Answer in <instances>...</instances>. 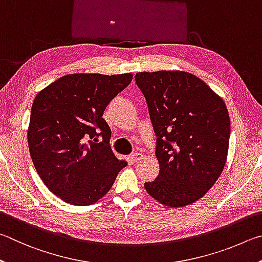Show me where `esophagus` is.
<instances>
[{
    "mask_svg": "<svg viewBox=\"0 0 262 262\" xmlns=\"http://www.w3.org/2000/svg\"><path fill=\"white\" fill-rule=\"evenodd\" d=\"M143 158H144V154L138 153V152L134 153V154L131 155V160H132V161H134V162H138V161H140V160L143 159Z\"/></svg>",
    "mask_w": 262,
    "mask_h": 262,
    "instance_id": "1",
    "label": "esophagus"
}]
</instances>
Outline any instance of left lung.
<instances>
[{
  "label": "left lung",
  "instance_id": "obj_1",
  "mask_svg": "<svg viewBox=\"0 0 262 262\" xmlns=\"http://www.w3.org/2000/svg\"><path fill=\"white\" fill-rule=\"evenodd\" d=\"M135 78L147 102L160 163L157 180L145 183V189L168 207L194 203L214 185L227 161V105L189 72H139Z\"/></svg>",
  "mask_w": 262,
  "mask_h": 262
}]
</instances>
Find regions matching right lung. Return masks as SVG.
Instances as JSON below:
<instances>
[{
	"mask_svg": "<svg viewBox=\"0 0 262 262\" xmlns=\"http://www.w3.org/2000/svg\"><path fill=\"white\" fill-rule=\"evenodd\" d=\"M132 77L68 75L35 96L27 131L30 154L45 185L66 203H96L127 164L114 155L102 115Z\"/></svg>",
	"mask_w": 262,
	"mask_h": 262,
	"instance_id": "right-lung-1",
	"label": "right lung"
}]
</instances>
